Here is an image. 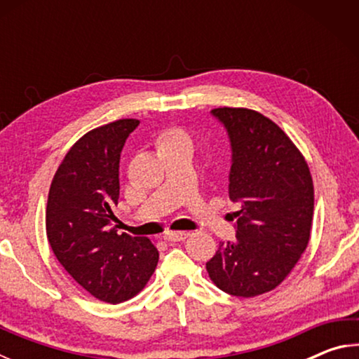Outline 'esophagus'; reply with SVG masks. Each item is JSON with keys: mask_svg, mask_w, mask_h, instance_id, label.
Listing matches in <instances>:
<instances>
[{"mask_svg": "<svg viewBox=\"0 0 359 359\" xmlns=\"http://www.w3.org/2000/svg\"><path fill=\"white\" fill-rule=\"evenodd\" d=\"M187 233H182V231H168V233L163 236V239L166 242H182L187 239Z\"/></svg>", "mask_w": 359, "mask_h": 359, "instance_id": "34e87169", "label": "esophagus"}]
</instances>
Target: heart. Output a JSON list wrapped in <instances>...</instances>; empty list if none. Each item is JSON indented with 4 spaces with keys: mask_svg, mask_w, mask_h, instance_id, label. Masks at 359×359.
Instances as JSON below:
<instances>
[{
    "mask_svg": "<svg viewBox=\"0 0 359 359\" xmlns=\"http://www.w3.org/2000/svg\"><path fill=\"white\" fill-rule=\"evenodd\" d=\"M155 145L158 154L163 155L166 151H171L175 149H190L191 150V137L185 130L179 128V126H172L161 131L155 139Z\"/></svg>",
    "mask_w": 359,
    "mask_h": 359,
    "instance_id": "b5f03b06",
    "label": "heart"
}]
</instances>
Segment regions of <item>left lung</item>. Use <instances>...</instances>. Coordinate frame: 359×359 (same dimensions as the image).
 <instances>
[{
  "label": "left lung",
  "instance_id": "1",
  "mask_svg": "<svg viewBox=\"0 0 359 359\" xmlns=\"http://www.w3.org/2000/svg\"><path fill=\"white\" fill-rule=\"evenodd\" d=\"M226 128L233 163L229 198L239 203L236 241L205 263L224 293L253 297L278 287L311 239L313 182L307 161L280 126L245 107L212 109Z\"/></svg>",
  "mask_w": 359,
  "mask_h": 359
}]
</instances>
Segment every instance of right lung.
I'll return each mask as SVG.
<instances>
[{
	"label": "right lung",
	"mask_w": 359,
	"mask_h": 359,
	"mask_svg": "<svg viewBox=\"0 0 359 359\" xmlns=\"http://www.w3.org/2000/svg\"><path fill=\"white\" fill-rule=\"evenodd\" d=\"M137 125L136 118H121L83 135L63 158L48 190V244L83 290L109 304L136 296L160 257L150 239L120 236L114 224L120 154Z\"/></svg>",
	"instance_id": "obj_1"
}]
</instances>
